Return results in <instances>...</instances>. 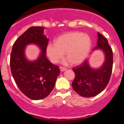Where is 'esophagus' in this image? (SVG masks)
Masks as SVG:
<instances>
[{
  "label": "esophagus",
  "instance_id": "34e87169",
  "mask_svg": "<svg viewBox=\"0 0 124 124\" xmlns=\"http://www.w3.org/2000/svg\"><path fill=\"white\" fill-rule=\"evenodd\" d=\"M60 70L61 72H63L64 71H65V70H66V68H65L64 67H60Z\"/></svg>",
  "mask_w": 124,
  "mask_h": 124
}]
</instances>
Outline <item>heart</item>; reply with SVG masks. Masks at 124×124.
I'll return each mask as SVG.
<instances>
[{
    "label": "heart",
    "mask_w": 124,
    "mask_h": 124,
    "mask_svg": "<svg viewBox=\"0 0 124 124\" xmlns=\"http://www.w3.org/2000/svg\"><path fill=\"white\" fill-rule=\"evenodd\" d=\"M91 46V40L86 34L80 32H70L63 34L56 39L55 43L47 45L46 51L50 61L56 63L64 55L68 59L64 64L70 61L73 64L81 63L88 55Z\"/></svg>",
    "instance_id": "b5f03b06"
}]
</instances>
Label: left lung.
I'll use <instances>...</instances> for the list:
<instances>
[{"label":"left lung","mask_w":124,"mask_h":124,"mask_svg":"<svg viewBox=\"0 0 124 124\" xmlns=\"http://www.w3.org/2000/svg\"><path fill=\"white\" fill-rule=\"evenodd\" d=\"M97 46L93 52L101 50L104 54V61L101 66L94 68L90 66L89 59L83 64L73 69L75 78L72 83L73 89L81 96L91 97L101 93L107 86L111 76L113 65V53L108 41L97 33Z\"/></svg>","instance_id":"8db88e82"}]
</instances>
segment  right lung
<instances>
[{"label": "right lung", "instance_id": "1", "mask_svg": "<svg viewBox=\"0 0 124 124\" xmlns=\"http://www.w3.org/2000/svg\"><path fill=\"white\" fill-rule=\"evenodd\" d=\"M45 27L28 28L14 43L10 54L11 73L22 93L33 100H40L48 96L54 88L58 66L46 58V48L48 38L44 35ZM35 44L41 52L35 60H29L25 55L26 46Z\"/></svg>", "mask_w": 124, "mask_h": 124}]
</instances>
